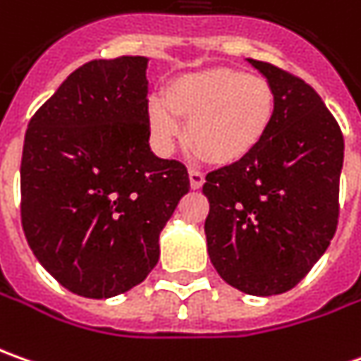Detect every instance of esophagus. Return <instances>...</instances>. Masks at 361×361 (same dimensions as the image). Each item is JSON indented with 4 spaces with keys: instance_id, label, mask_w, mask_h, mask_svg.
<instances>
[{
    "instance_id": "1",
    "label": "esophagus",
    "mask_w": 361,
    "mask_h": 361,
    "mask_svg": "<svg viewBox=\"0 0 361 361\" xmlns=\"http://www.w3.org/2000/svg\"><path fill=\"white\" fill-rule=\"evenodd\" d=\"M204 173L202 171H197V169H190V185H192V190H200L202 185H204Z\"/></svg>"
}]
</instances>
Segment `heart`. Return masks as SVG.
<instances>
[{"label":"heart","mask_w":361,"mask_h":361,"mask_svg":"<svg viewBox=\"0 0 361 361\" xmlns=\"http://www.w3.org/2000/svg\"><path fill=\"white\" fill-rule=\"evenodd\" d=\"M276 116L269 81L233 68H209L171 80L166 97L147 102V128L157 152L169 154L185 137L219 166L242 161L264 142Z\"/></svg>","instance_id":"obj_1"}]
</instances>
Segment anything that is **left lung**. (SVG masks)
Segmentation results:
<instances>
[{"mask_svg": "<svg viewBox=\"0 0 361 361\" xmlns=\"http://www.w3.org/2000/svg\"><path fill=\"white\" fill-rule=\"evenodd\" d=\"M274 87L276 116L250 156L205 176L207 254L250 295L292 290L328 250L340 216L343 135L312 85L247 59Z\"/></svg>", "mask_w": 361, "mask_h": 361, "instance_id": "8db88e82", "label": "left lung"}]
</instances>
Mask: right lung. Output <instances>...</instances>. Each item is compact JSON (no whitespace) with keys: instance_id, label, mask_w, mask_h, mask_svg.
I'll return each mask as SVG.
<instances>
[{"instance_id":"1","label":"right lung","mask_w":361,"mask_h":361,"mask_svg":"<svg viewBox=\"0 0 361 361\" xmlns=\"http://www.w3.org/2000/svg\"><path fill=\"white\" fill-rule=\"evenodd\" d=\"M147 61L83 63L25 131L21 226L37 262L83 298L142 283L159 259V233L190 192L185 166L149 147Z\"/></svg>"}]
</instances>
